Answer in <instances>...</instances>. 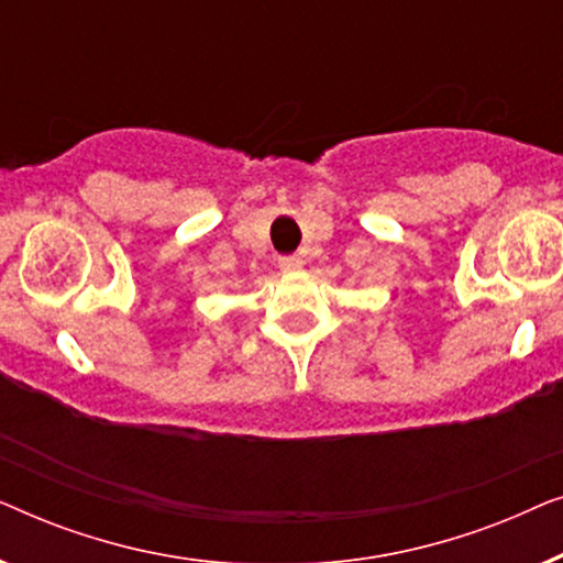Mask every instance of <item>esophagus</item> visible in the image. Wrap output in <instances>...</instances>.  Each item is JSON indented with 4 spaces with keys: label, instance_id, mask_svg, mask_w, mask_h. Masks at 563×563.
Listing matches in <instances>:
<instances>
[{
    "label": "esophagus",
    "instance_id": "obj_1",
    "mask_svg": "<svg viewBox=\"0 0 563 563\" xmlns=\"http://www.w3.org/2000/svg\"><path fill=\"white\" fill-rule=\"evenodd\" d=\"M305 266V261L299 256H279V268L282 272H299V268Z\"/></svg>",
    "mask_w": 563,
    "mask_h": 563
}]
</instances>
